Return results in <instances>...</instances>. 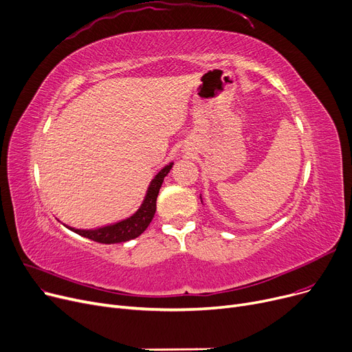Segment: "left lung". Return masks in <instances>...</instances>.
I'll list each match as a JSON object with an SVG mask.
<instances>
[{"instance_id":"left-lung-1","label":"left lung","mask_w":352,"mask_h":352,"mask_svg":"<svg viewBox=\"0 0 352 352\" xmlns=\"http://www.w3.org/2000/svg\"><path fill=\"white\" fill-rule=\"evenodd\" d=\"M199 198H201V202H202V195H199ZM202 204H204V202H202Z\"/></svg>"}]
</instances>
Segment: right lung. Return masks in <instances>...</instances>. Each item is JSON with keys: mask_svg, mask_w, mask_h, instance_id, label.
<instances>
[{"mask_svg": "<svg viewBox=\"0 0 352 352\" xmlns=\"http://www.w3.org/2000/svg\"><path fill=\"white\" fill-rule=\"evenodd\" d=\"M173 165L174 162L166 164L155 174V177L150 182V186L146 188L144 201L141 202L140 208L134 214L121 221H117L114 224H108L94 230H78L68 226L65 227L81 236H85L88 239H92V241L101 243V244H118V243H125V241H129V239L140 236L146 230V227L150 226V223L154 218L160 188L162 186L165 175L168 174L170 170L173 168Z\"/></svg>", "mask_w": 352, "mask_h": 352, "instance_id": "obj_1", "label": "right lung"}]
</instances>
